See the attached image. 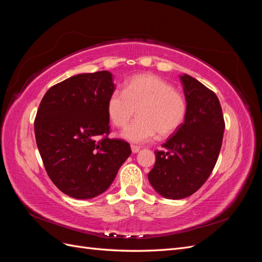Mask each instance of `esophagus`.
<instances>
[{
	"label": "esophagus",
	"mask_w": 262,
	"mask_h": 262,
	"mask_svg": "<svg viewBox=\"0 0 262 262\" xmlns=\"http://www.w3.org/2000/svg\"><path fill=\"white\" fill-rule=\"evenodd\" d=\"M131 149H132V153H138L139 150H140V147L139 146H136V145H131Z\"/></svg>",
	"instance_id": "obj_1"
}]
</instances>
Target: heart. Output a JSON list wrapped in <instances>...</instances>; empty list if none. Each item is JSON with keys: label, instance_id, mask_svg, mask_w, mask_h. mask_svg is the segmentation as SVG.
Instances as JSON below:
<instances>
[{"label": "heart", "instance_id": "1", "mask_svg": "<svg viewBox=\"0 0 262 262\" xmlns=\"http://www.w3.org/2000/svg\"><path fill=\"white\" fill-rule=\"evenodd\" d=\"M138 109L139 117L122 132L132 143H144L160 133L168 137L184 123L187 102L170 83L154 74L132 76L124 93L114 91L107 101L108 117L118 128H123Z\"/></svg>", "mask_w": 262, "mask_h": 262}]
</instances>
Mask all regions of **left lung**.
Instances as JSON below:
<instances>
[{
	"label": "left lung",
	"instance_id": "8db88e82",
	"mask_svg": "<svg viewBox=\"0 0 262 262\" xmlns=\"http://www.w3.org/2000/svg\"><path fill=\"white\" fill-rule=\"evenodd\" d=\"M187 101L184 123L155 150L156 162L148 172L155 191L166 199L179 200L193 194L216 164L225 129L215 93L192 76L180 75Z\"/></svg>",
	"mask_w": 262,
	"mask_h": 262
}]
</instances>
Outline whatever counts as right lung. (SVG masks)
Returning <instances> with one entry per match:
<instances>
[{"label": "right lung", "instance_id": "1", "mask_svg": "<svg viewBox=\"0 0 262 262\" xmlns=\"http://www.w3.org/2000/svg\"><path fill=\"white\" fill-rule=\"evenodd\" d=\"M115 89L108 71L77 74L52 86L39 105L35 136L46 171L75 199L105 192L131 154L128 142L107 137Z\"/></svg>", "mask_w": 262, "mask_h": 262}]
</instances>
